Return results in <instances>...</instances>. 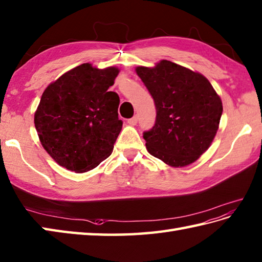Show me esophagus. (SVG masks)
Here are the masks:
<instances>
[{
	"label": "esophagus",
	"mask_w": 262,
	"mask_h": 262,
	"mask_svg": "<svg viewBox=\"0 0 262 262\" xmlns=\"http://www.w3.org/2000/svg\"><path fill=\"white\" fill-rule=\"evenodd\" d=\"M137 123H138V116L137 115L127 120V124H130V125H136Z\"/></svg>",
	"instance_id": "1"
}]
</instances>
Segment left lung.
Here are the masks:
<instances>
[{"mask_svg":"<svg viewBox=\"0 0 262 262\" xmlns=\"http://www.w3.org/2000/svg\"><path fill=\"white\" fill-rule=\"evenodd\" d=\"M136 72L156 107L155 125L143 133L148 152L170 167L194 163L220 127L223 104L216 90L201 73L167 60Z\"/></svg>","mask_w":262,"mask_h":262,"instance_id":"obj_1","label":"left lung"}]
</instances>
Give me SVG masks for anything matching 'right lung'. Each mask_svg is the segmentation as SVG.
<instances>
[{
    "mask_svg": "<svg viewBox=\"0 0 262 262\" xmlns=\"http://www.w3.org/2000/svg\"><path fill=\"white\" fill-rule=\"evenodd\" d=\"M120 72L90 63L71 69L50 83L35 112V127L47 154L76 173L97 167L113 151L122 129L120 97L108 88Z\"/></svg>",
    "mask_w": 262,
    "mask_h": 262,
    "instance_id": "right-lung-1",
    "label": "right lung"
}]
</instances>
